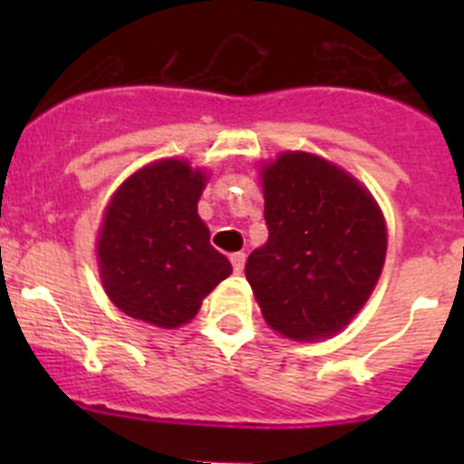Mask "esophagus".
<instances>
[{
    "instance_id": "1",
    "label": "esophagus",
    "mask_w": 464,
    "mask_h": 464,
    "mask_svg": "<svg viewBox=\"0 0 464 464\" xmlns=\"http://www.w3.org/2000/svg\"><path fill=\"white\" fill-rule=\"evenodd\" d=\"M245 260H246V256L242 254V251L231 254V265H233V271H236V274H242V269H245Z\"/></svg>"
}]
</instances>
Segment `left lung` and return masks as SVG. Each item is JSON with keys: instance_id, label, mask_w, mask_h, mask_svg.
<instances>
[{"instance_id": "obj_1", "label": "left lung", "mask_w": 464, "mask_h": 464, "mask_svg": "<svg viewBox=\"0 0 464 464\" xmlns=\"http://www.w3.org/2000/svg\"><path fill=\"white\" fill-rule=\"evenodd\" d=\"M269 240L249 256L246 280L265 321L296 341L348 325L375 289L386 227L348 172L307 152H285L262 172Z\"/></svg>"}]
</instances>
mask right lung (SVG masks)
I'll return each mask as SVG.
<instances>
[{
  "label": "right lung",
  "mask_w": 464,
  "mask_h": 464,
  "mask_svg": "<svg viewBox=\"0 0 464 464\" xmlns=\"http://www.w3.org/2000/svg\"><path fill=\"white\" fill-rule=\"evenodd\" d=\"M204 175L166 159L130 177L105 210L98 262L121 312L159 327L198 314L204 296L231 274L198 215Z\"/></svg>",
  "instance_id": "add662e5"
}]
</instances>
